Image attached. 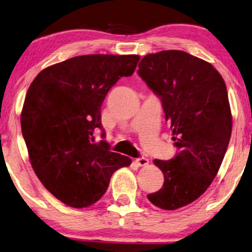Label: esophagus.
Returning a JSON list of instances; mask_svg holds the SVG:
<instances>
[{
  "label": "esophagus",
  "instance_id": "obj_1",
  "mask_svg": "<svg viewBox=\"0 0 252 252\" xmlns=\"http://www.w3.org/2000/svg\"><path fill=\"white\" fill-rule=\"evenodd\" d=\"M135 162L138 166H146V165H149V159L145 157H139V158H136Z\"/></svg>",
  "mask_w": 252,
  "mask_h": 252
}]
</instances>
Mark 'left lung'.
Returning a JSON list of instances; mask_svg holds the SVG:
<instances>
[{
  "label": "left lung",
  "instance_id": "left-lung-1",
  "mask_svg": "<svg viewBox=\"0 0 252 252\" xmlns=\"http://www.w3.org/2000/svg\"><path fill=\"white\" fill-rule=\"evenodd\" d=\"M138 66L161 100L177 149L173 159L153 161L165 181L147 198L173 211L199 198L220 168L233 124L227 87L211 63L182 50L149 54Z\"/></svg>",
  "mask_w": 252,
  "mask_h": 252
}]
</instances>
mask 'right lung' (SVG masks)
Here are the masks:
<instances>
[{"mask_svg":"<svg viewBox=\"0 0 252 252\" xmlns=\"http://www.w3.org/2000/svg\"><path fill=\"white\" fill-rule=\"evenodd\" d=\"M138 55L76 56L43 69L26 93L22 132L36 176L65 205L86 207L101 198L113 173L131 163L95 142L101 105L122 77L135 71Z\"/></svg>","mask_w":252,"mask_h":252,"instance_id":"obj_1","label":"right lung"}]
</instances>
